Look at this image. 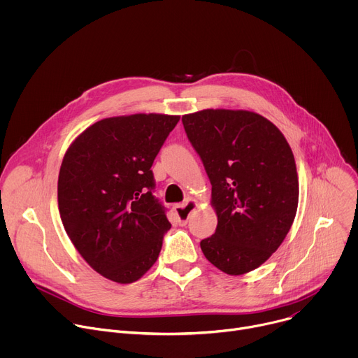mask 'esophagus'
Masks as SVG:
<instances>
[{
    "mask_svg": "<svg viewBox=\"0 0 358 358\" xmlns=\"http://www.w3.org/2000/svg\"><path fill=\"white\" fill-rule=\"evenodd\" d=\"M198 207V201L194 199V198H189L187 199L185 202L182 203H178V206H176V213H177V217H178V222L181 225H185L189 220V215L191 213Z\"/></svg>",
    "mask_w": 358,
    "mask_h": 358,
    "instance_id": "1",
    "label": "esophagus"
}]
</instances>
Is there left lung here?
<instances>
[{
    "label": "left lung",
    "mask_w": 358,
    "mask_h": 358,
    "mask_svg": "<svg viewBox=\"0 0 358 358\" xmlns=\"http://www.w3.org/2000/svg\"><path fill=\"white\" fill-rule=\"evenodd\" d=\"M189 143L213 185L215 234L206 258L228 275L259 268L286 238L297 211L299 180L290 145L264 116L207 109L182 116Z\"/></svg>",
    "instance_id": "1"
}]
</instances>
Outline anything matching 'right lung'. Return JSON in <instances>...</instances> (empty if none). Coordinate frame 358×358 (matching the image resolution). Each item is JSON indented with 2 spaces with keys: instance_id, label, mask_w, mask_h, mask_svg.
Listing matches in <instances>:
<instances>
[{
  "instance_id": "right-lung-1",
  "label": "right lung",
  "mask_w": 358,
  "mask_h": 358,
  "mask_svg": "<svg viewBox=\"0 0 358 358\" xmlns=\"http://www.w3.org/2000/svg\"><path fill=\"white\" fill-rule=\"evenodd\" d=\"M180 116L138 113L87 127L59 170L62 224L82 258L117 283L138 280L171 228L151 166Z\"/></svg>"
}]
</instances>
